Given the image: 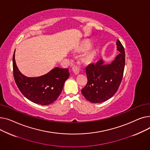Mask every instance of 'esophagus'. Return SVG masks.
I'll use <instances>...</instances> for the list:
<instances>
[{"instance_id":"1","label":"esophagus","mask_w":150,"mask_h":150,"mask_svg":"<svg viewBox=\"0 0 150 150\" xmlns=\"http://www.w3.org/2000/svg\"><path fill=\"white\" fill-rule=\"evenodd\" d=\"M72 71L74 72V73L75 75L79 74V73H80V68H79V67H78L77 66H74L72 67Z\"/></svg>"}]
</instances>
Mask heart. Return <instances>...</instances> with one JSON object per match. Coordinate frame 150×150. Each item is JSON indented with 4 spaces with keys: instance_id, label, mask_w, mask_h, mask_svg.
<instances>
[{
    "instance_id": "obj_1",
    "label": "heart",
    "mask_w": 150,
    "mask_h": 150,
    "mask_svg": "<svg viewBox=\"0 0 150 150\" xmlns=\"http://www.w3.org/2000/svg\"><path fill=\"white\" fill-rule=\"evenodd\" d=\"M90 45H91V42L89 41L84 42L79 47V49L81 50H84L86 49H88ZM96 52L97 50L96 48H94V47L91 48L89 50H88L84 54V61L87 62H90L92 61L96 55Z\"/></svg>"
}]
</instances>
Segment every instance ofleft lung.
Returning a JSON list of instances; mask_svg holds the SVG:
<instances>
[{"label": "left lung", "instance_id": "obj_1", "mask_svg": "<svg viewBox=\"0 0 150 150\" xmlns=\"http://www.w3.org/2000/svg\"><path fill=\"white\" fill-rule=\"evenodd\" d=\"M116 45L120 53L110 64L100 59L96 64H91L86 68L88 83L81 93L91 103H99L109 100L119 88L125 68V53L119 39Z\"/></svg>", "mask_w": 150, "mask_h": 150}]
</instances>
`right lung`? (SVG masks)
I'll use <instances>...</instances> for the list:
<instances>
[{
    "instance_id": "1",
    "label": "right lung",
    "mask_w": 150,
    "mask_h": 150,
    "mask_svg": "<svg viewBox=\"0 0 150 150\" xmlns=\"http://www.w3.org/2000/svg\"><path fill=\"white\" fill-rule=\"evenodd\" d=\"M13 67L14 80L21 93L30 101L41 105L52 104L58 98L70 75L68 69L56 67L42 76H26L20 72L16 63L15 50Z\"/></svg>"
}]
</instances>
